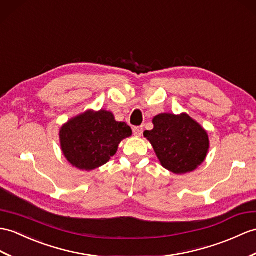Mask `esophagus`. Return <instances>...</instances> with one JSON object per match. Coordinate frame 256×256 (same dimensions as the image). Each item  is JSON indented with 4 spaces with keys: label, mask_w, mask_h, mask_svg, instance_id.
Wrapping results in <instances>:
<instances>
[{
    "label": "esophagus",
    "mask_w": 256,
    "mask_h": 256,
    "mask_svg": "<svg viewBox=\"0 0 256 256\" xmlns=\"http://www.w3.org/2000/svg\"><path fill=\"white\" fill-rule=\"evenodd\" d=\"M133 133H134L135 136L140 138V136H142V126H135L133 128Z\"/></svg>",
    "instance_id": "obj_1"
}]
</instances>
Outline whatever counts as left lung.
Here are the masks:
<instances>
[{
	"instance_id": "left-lung-1",
	"label": "left lung",
	"mask_w": 256,
	"mask_h": 256,
	"mask_svg": "<svg viewBox=\"0 0 256 256\" xmlns=\"http://www.w3.org/2000/svg\"><path fill=\"white\" fill-rule=\"evenodd\" d=\"M154 128L144 136L164 169L186 174L204 162L210 150L206 130L188 114H160L152 118Z\"/></svg>"
}]
</instances>
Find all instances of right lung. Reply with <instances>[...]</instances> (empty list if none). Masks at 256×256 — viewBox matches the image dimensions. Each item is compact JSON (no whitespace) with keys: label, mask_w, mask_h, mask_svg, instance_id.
Masks as SVG:
<instances>
[{"label":"right lung","mask_w":256,"mask_h":256,"mask_svg":"<svg viewBox=\"0 0 256 256\" xmlns=\"http://www.w3.org/2000/svg\"><path fill=\"white\" fill-rule=\"evenodd\" d=\"M132 136L126 122H118L111 111L86 110L64 123L58 132L61 150L73 167L92 171L114 156L120 142Z\"/></svg>","instance_id":"add662e5"}]
</instances>
